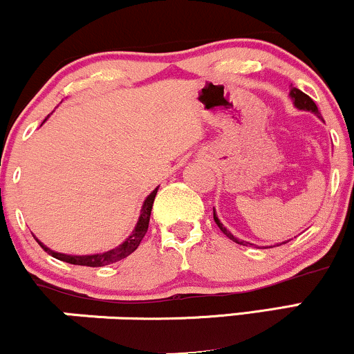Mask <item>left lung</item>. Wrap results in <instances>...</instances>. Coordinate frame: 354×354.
<instances>
[{
    "label": "left lung",
    "instance_id": "8db88e82",
    "mask_svg": "<svg viewBox=\"0 0 354 354\" xmlns=\"http://www.w3.org/2000/svg\"><path fill=\"white\" fill-rule=\"evenodd\" d=\"M290 96H291V101H293L295 108L301 109V111H310V113H315L316 116L321 118V116H319V111H318V106H316V104H315V101H313L308 95H304L303 91H299L298 88H291V89H290ZM213 218H214V221H216L218 228L221 230V231H223V234H226V236H228V238L231 239V241L238 243V245H243V246L251 245V243L243 241V239H238L236 236H233V234H231L230 231L226 230L225 226H223V223L219 221V218H218V214H216V211H214V208H213ZM284 243H286V241H284ZM276 246H279V245H276Z\"/></svg>",
    "mask_w": 354,
    "mask_h": 354
}]
</instances>
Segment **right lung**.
<instances>
[{
	"label": "right lung",
	"mask_w": 354,
	"mask_h": 354,
	"mask_svg": "<svg viewBox=\"0 0 354 354\" xmlns=\"http://www.w3.org/2000/svg\"><path fill=\"white\" fill-rule=\"evenodd\" d=\"M158 188H160V186H158ZM158 188H154L151 193L146 196V200L143 201V206H141V211H140V218H138V223H136L135 230L131 231V234H129V236L126 238L121 245L113 248V250L104 251V253L76 256V254H64V253H58V251H53L48 246H44L38 238H36V241H38L39 246H41L44 251H48V254H51L53 258L59 259V261H64V263H71V265L96 268V266H106V265H111V263L120 261V259H123V258H126V256L131 254L133 251L140 246L141 239L145 238L146 231H148L149 216H151L153 201H154V196H156V193H158Z\"/></svg>",
	"instance_id": "add662e5"
}]
</instances>
